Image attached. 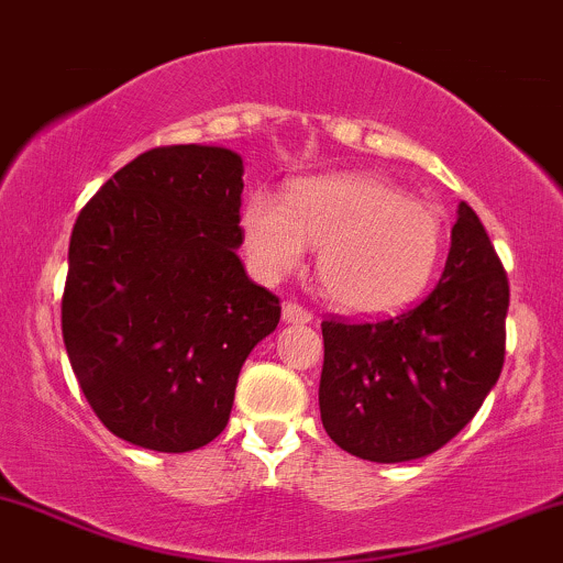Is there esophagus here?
<instances>
[{"instance_id":"obj_1","label":"esophagus","mask_w":563,"mask_h":563,"mask_svg":"<svg viewBox=\"0 0 563 563\" xmlns=\"http://www.w3.org/2000/svg\"><path fill=\"white\" fill-rule=\"evenodd\" d=\"M283 320H286V323H296V325L310 323L312 312L305 310L301 305H296V301H286V305H283Z\"/></svg>"}]
</instances>
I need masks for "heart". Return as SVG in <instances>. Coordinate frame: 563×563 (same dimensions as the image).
I'll use <instances>...</instances> for the list:
<instances>
[{
    "label": "heart",
    "instance_id": "heart-1",
    "mask_svg": "<svg viewBox=\"0 0 563 563\" xmlns=\"http://www.w3.org/2000/svg\"><path fill=\"white\" fill-rule=\"evenodd\" d=\"M243 243L251 269L277 283L318 249L320 291L350 314H387L428 288L446 245L443 216L376 173L307 178L286 200L253 191Z\"/></svg>",
    "mask_w": 563,
    "mask_h": 563
}]
</instances>
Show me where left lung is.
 Listing matches in <instances>:
<instances>
[{
  "label": "left lung",
  "instance_id": "obj_1",
  "mask_svg": "<svg viewBox=\"0 0 563 563\" xmlns=\"http://www.w3.org/2000/svg\"><path fill=\"white\" fill-rule=\"evenodd\" d=\"M510 288L489 234L456 208L441 280L411 310L372 323L323 320L320 419L344 452L409 462L465 428L505 363Z\"/></svg>",
  "mask_w": 563,
  "mask_h": 563
}]
</instances>
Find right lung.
<instances>
[{
	"mask_svg": "<svg viewBox=\"0 0 563 563\" xmlns=\"http://www.w3.org/2000/svg\"><path fill=\"white\" fill-rule=\"evenodd\" d=\"M243 159L157 146L90 197L69 243L60 329L90 409L122 441L165 454L230 422L249 352L280 299L238 256Z\"/></svg>",
	"mask_w": 563,
	"mask_h": 563,
	"instance_id": "add662e5",
	"label": "right lung"
}]
</instances>
